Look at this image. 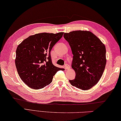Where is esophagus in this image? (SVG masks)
<instances>
[{
    "label": "esophagus",
    "instance_id": "esophagus-1",
    "mask_svg": "<svg viewBox=\"0 0 121 121\" xmlns=\"http://www.w3.org/2000/svg\"><path fill=\"white\" fill-rule=\"evenodd\" d=\"M65 69H69V68H70L69 65L68 64H65Z\"/></svg>",
    "mask_w": 121,
    "mask_h": 121
}]
</instances>
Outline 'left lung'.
<instances>
[{"mask_svg":"<svg viewBox=\"0 0 121 121\" xmlns=\"http://www.w3.org/2000/svg\"><path fill=\"white\" fill-rule=\"evenodd\" d=\"M73 55L71 66L75 78L69 82L73 86L86 90L98 83L105 68L106 48L91 32L75 31L65 33Z\"/></svg>","mask_w":121,"mask_h":121,"instance_id":"obj_1","label":"left lung"}]
</instances>
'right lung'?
I'll use <instances>...</instances> for the list:
<instances>
[{"instance_id": "add662e5", "label": "right lung", "mask_w": 121, "mask_h": 121, "mask_svg": "<svg viewBox=\"0 0 121 121\" xmlns=\"http://www.w3.org/2000/svg\"><path fill=\"white\" fill-rule=\"evenodd\" d=\"M63 32L31 35L17 47L15 65L20 78L31 88L42 89L50 84L59 70L52 63L50 52Z\"/></svg>"}]
</instances>
